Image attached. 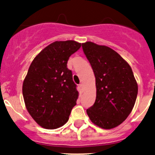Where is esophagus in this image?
I'll return each instance as SVG.
<instances>
[{
	"label": "esophagus",
	"mask_w": 155,
	"mask_h": 155,
	"mask_svg": "<svg viewBox=\"0 0 155 155\" xmlns=\"http://www.w3.org/2000/svg\"><path fill=\"white\" fill-rule=\"evenodd\" d=\"M79 87H80V88H81V91H84V85H83V84H82V83L79 84Z\"/></svg>",
	"instance_id": "34e87169"
}]
</instances>
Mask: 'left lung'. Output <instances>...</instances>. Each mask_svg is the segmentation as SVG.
<instances>
[{"label": "left lung", "instance_id": "8db88e82", "mask_svg": "<svg viewBox=\"0 0 155 155\" xmlns=\"http://www.w3.org/2000/svg\"><path fill=\"white\" fill-rule=\"evenodd\" d=\"M82 46L96 80V100L87 114L94 124L112 129L132 111L138 93L137 81L130 66L113 49L92 42Z\"/></svg>", "mask_w": 155, "mask_h": 155}]
</instances>
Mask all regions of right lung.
Returning a JSON list of instances; mask_svg holds the SVG:
<instances>
[{
    "mask_svg": "<svg viewBox=\"0 0 155 155\" xmlns=\"http://www.w3.org/2000/svg\"><path fill=\"white\" fill-rule=\"evenodd\" d=\"M81 47L74 40L55 41L33 60L22 85L27 110L42 127L56 129L68 122L79 92L68 68L71 54Z\"/></svg>",
    "mask_w": 155,
    "mask_h": 155,
    "instance_id": "obj_1",
    "label": "right lung"
}]
</instances>
